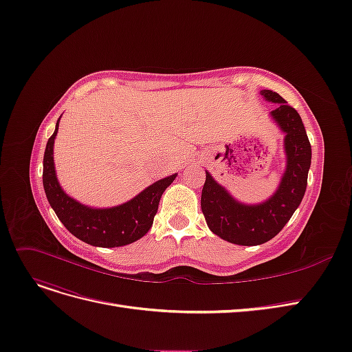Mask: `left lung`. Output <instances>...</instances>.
Returning <instances> with one entry per match:
<instances>
[{"label": "left lung", "mask_w": 352, "mask_h": 352, "mask_svg": "<svg viewBox=\"0 0 352 352\" xmlns=\"http://www.w3.org/2000/svg\"><path fill=\"white\" fill-rule=\"evenodd\" d=\"M261 94L265 100L278 103L271 116L285 134L287 166L280 186L265 202L246 205L236 201L207 172L201 195L202 214L211 232L241 246L266 243L281 232L305 197L311 163V145L296 109L272 90Z\"/></svg>", "instance_id": "obj_1"}]
</instances>
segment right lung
Listing matches in <instances>:
<instances>
[{
  "label": "right lung",
  "mask_w": 352,
  "mask_h": 352,
  "mask_svg": "<svg viewBox=\"0 0 352 352\" xmlns=\"http://www.w3.org/2000/svg\"><path fill=\"white\" fill-rule=\"evenodd\" d=\"M59 119L52 137L47 140L43 155V188L59 221L71 234L84 243L99 248L131 245L147 234L159 210L163 192L176 179V173L140 192L135 198L112 208H90L68 197L59 186L54 164V142Z\"/></svg>",
  "instance_id": "add662e5"
}]
</instances>
